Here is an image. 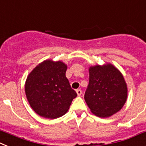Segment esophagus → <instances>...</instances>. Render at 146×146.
<instances>
[{
	"mask_svg": "<svg viewBox=\"0 0 146 146\" xmlns=\"http://www.w3.org/2000/svg\"><path fill=\"white\" fill-rule=\"evenodd\" d=\"M76 93L78 96H81L82 94V91L81 90H76Z\"/></svg>",
	"mask_w": 146,
	"mask_h": 146,
	"instance_id": "34e87169",
	"label": "esophagus"
}]
</instances>
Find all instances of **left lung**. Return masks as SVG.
<instances>
[{
  "mask_svg": "<svg viewBox=\"0 0 146 146\" xmlns=\"http://www.w3.org/2000/svg\"><path fill=\"white\" fill-rule=\"evenodd\" d=\"M84 99L92 113L108 117L120 111L127 99V86L123 75L111 64L91 66Z\"/></svg>",
  "mask_w": 146,
  "mask_h": 146,
  "instance_id": "left-lung-1",
  "label": "left lung"
}]
</instances>
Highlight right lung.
Here are the masks:
<instances>
[{"label":"right lung","mask_w":146,"mask_h":146,"mask_svg":"<svg viewBox=\"0 0 146 146\" xmlns=\"http://www.w3.org/2000/svg\"><path fill=\"white\" fill-rule=\"evenodd\" d=\"M67 65L61 61H43L29 73L25 84L26 98L36 114L54 119L68 111L76 92L66 78Z\"/></svg>","instance_id":"right-lung-1"}]
</instances>
